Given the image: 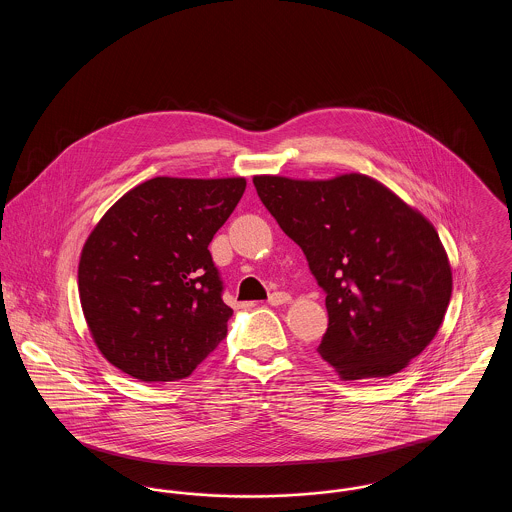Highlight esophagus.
I'll use <instances>...</instances> for the list:
<instances>
[{
	"label": "esophagus",
	"instance_id": "obj_1",
	"mask_svg": "<svg viewBox=\"0 0 512 512\" xmlns=\"http://www.w3.org/2000/svg\"><path fill=\"white\" fill-rule=\"evenodd\" d=\"M290 293L286 292H274L270 297H268V305H272V307H278V305H286V303H290Z\"/></svg>",
	"mask_w": 512,
	"mask_h": 512
}]
</instances>
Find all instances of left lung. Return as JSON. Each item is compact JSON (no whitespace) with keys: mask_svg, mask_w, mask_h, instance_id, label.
Returning <instances> with one entry per match:
<instances>
[{"mask_svg":"<svg viewBox=\"0 0 512 512\" xmlns=\"http://www.w3.org/2000/svg\"><path fill=\"white\" fill-rule=\"evenodd\" d=\"M253 184L326 293L318 353L341 380L388 378L426 349L453 290L430 220L359 172L330 180L261 174Z\"/></svg>","mask_w":512,"mask_h":512,"instance_id":"8db88e82","label":"left lung"}]
</instances>
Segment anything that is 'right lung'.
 <instances>
[{
	"mask_svg": "<svg viewBox=\"0 0 512 512\" xmlns=\"http://www.w3.org/2000/svg\"><path fill=\"white\" fill-rule=\"evenodd\" d=\"M245 178L157 176L101 217L82 247L78 293L101 355L142 382H174L226 338L232 309L209 244Z\"/></svg>",
	"mask_w": 512,
	"mask_h": 512,
	"instance_id": "add662e5",
	"label": "right lung"
}]
</instances>
